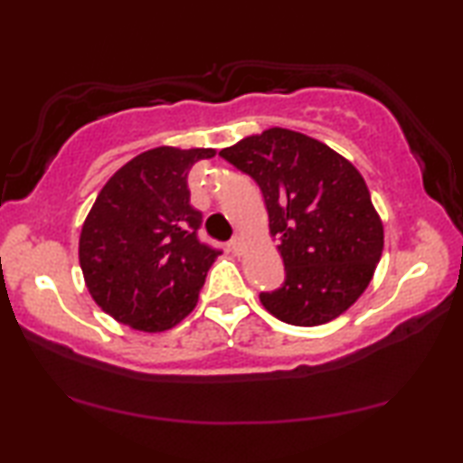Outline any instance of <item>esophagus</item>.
I'll return each mask as SVG.
<instances>
[{"label":"esophagus","mask_w":463,"mask_h":463,"mask_svg":"<svg viewBox=\"0 0 463 463\" xmlns=\"http://www.w3.org/2000/svg\"><path fill=\"white\" fill-rule=\"evenodd\" d=\"M242 245H245V241H242V237H239V234H237V237H232V241H231V249L234 250V253H241V250H242Z\"/></svg>","instance_id":"1"}]
</instances>
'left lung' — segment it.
I'll use <instances>...</instances> for the list:
<instances>
[{"label": "left lung", "mask_w": 463, "mask_h": 463, "mask_svg": "<svg viewBox=\"0 0 463 463\" xmlns=\"http://www.w3.org/2000/svg\"><path fill=\"white\" fill-rule=\"evenodd\" d=\"M260 184L286 281L260 296L294 326L331 323L365 292L383 249V224L364 175L302 132L273 127L221 151Z\"/></svg>", "instance_id": "obj_1"}]
</instances>
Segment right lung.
<instances>
[{
	"label": "right lung",
	"instance_id": "obj_1",
	"mask_svg": "<svg viewBox=\"0 0 463 463\" xmlns=\"http://www.w3.org/2000/svg\"><path fill=\"white\" fill-rule=\"evenodd\" d=\"M216 148L161 145L137 155L101 187L80 234V265L93 302L135 331H169L198 304L221 250L202 245V213L187 174Z\"/></svg>",
	"mask_w": 463,
	"mask_h": 463
}]
</instances>
